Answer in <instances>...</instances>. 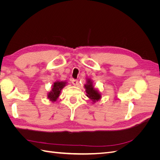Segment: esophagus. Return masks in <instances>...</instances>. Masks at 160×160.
I'll list each match as a JSON object with an SVG mask.
<instances>
[{
  "label": "esophagus",
  "mask_w": 160,
  "mask_h": 160,
  "mask_svg": "<svg viewBox=\"0 0 160 160\" xmlns=\"http://www.w3.org/2000/svg\"><path fill=\"white\" fill-rule=\"evenodd\" d=\"M71 83H72V85H78V81L77 80H76V79H71Z\"/></svg>",
  "instance_id": "esophagus-1"
}]
</instances>
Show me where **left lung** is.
I'll return each mask as SVG.
<instances>
[{
    "mask_svg": "<svg viewBox=\"0 0 160 160\" xmlns=\"http://www.w3.org/2000/svg\"><path fill=\"white\" fill-rule=\"evenodd\" d=\"M84 88L87 93L86 95L88 96L93 103L99 101L101 98V93L98 91V90H97L96 89L94 88L93 81L90 79H88V80H87V83L84 85Z\"/></svg>",
    "mask_w": 160,
    "mask_h": 160,
    "instance_id": "obj_1",
    "label": "left lung"
}]
</instances>
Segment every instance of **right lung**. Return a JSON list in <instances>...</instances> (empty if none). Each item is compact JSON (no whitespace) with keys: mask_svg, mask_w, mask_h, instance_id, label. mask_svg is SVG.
<instances>
[{"mask_svg":"<svg viewBox=\"0 0 160 160\" xmlns=\"http://www.w3.org/2000/svg\"><path fill=\"white\" fill-rule=\"evenodd\" d=\"M67 83L65 81H56L52 85L51 91L48 93V99H49L52 102L57 101L58 98L59 97L61 91L62 89L66 85Z\"/></svg>","mask_w":160,"mask_h":160,"instance_id":"add662e5","label":"right lung"}]
</instances>
